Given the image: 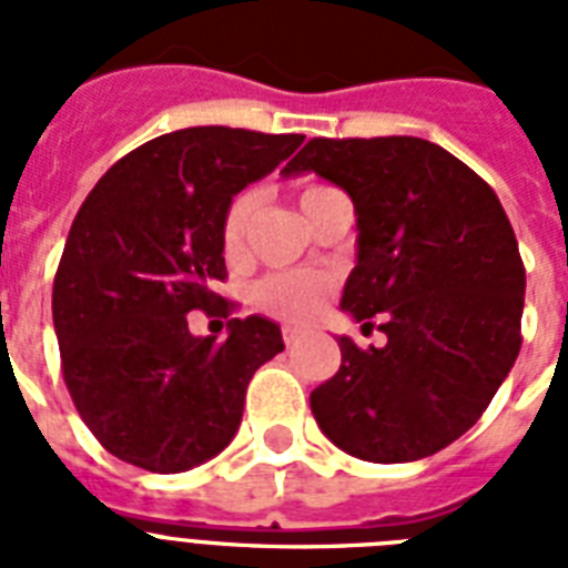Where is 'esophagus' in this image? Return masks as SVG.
<instances>
[{
	"label": "esophagus",
	"mask_w": 568,
	"mask_h": 568,
	"mask_svg": "<svg viewBox=\"0 0 568 568\" xmlns=\"http://www.w3.org/2000/svg\"><path fill=\"white\" fill-rule=\"evenodd\" d=\"M303 336H306V329H303V327H283V342L288 347L297 345V342H301Z\"/></svg>",
	"instance_id": "esophagus-1"
}]
</instances>
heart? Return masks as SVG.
<instances>
[{
    "label": "heart",
    "mask_w": 568,
    "mask_h": 568,
    "mask_svg": "<svg viewBox=\"0 0 568 568\" xmlns=\"http://www.w3.org/2000/svg\"><path fill=\"white\" fill-rule=\"evenodd\" d=\"M321 185H310V189L301 191V205H306L312 196H318ZM258 196L256 191H244L232 200L230 212L223 217V247L230 256H235L241 247H244V239H247L250 221L256 214ZM329 280L321 274H312V271H297V274H274L262 280L253 292V301L262 312L274 315V318L285 321H303L310 318L312 312H318V306L327 301Z\"/></svg>",
    "instance_id": "obj_1"
}]
</instances>
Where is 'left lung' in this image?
Listing matches in <instances>:
<instances>
[{"mask_svg": "<svg viewBox=\"0 0 568 568\" xmlns=\"http://www.w3.org/2000/svg\"><path fill=\"white\" fill-rule=\"evenodd\" d=\"M318 173L351 196L356 265L342 312L379 315L383 347L336 336L338 372L310 395L333 445L413 463L484 415L521 347L525 265L495 191L424 138H315L283 176Z\"/></svg>", "mask_w": 568, "mask_h": 568, "instance_id": "1", "label": "left lung"}]
</instances>
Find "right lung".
I'll return each instance as SVG.
<instances>
[{
  "mask_svg": "<svg viewBox=\"0 0 568 568\" xmlns=\"http://www.w3.org/2000/svg\"><path fill=\"white\" fill-rule=\"evenodd\" d=\"M303 135L191 126L123 155L75 214L52 285L64 383L102 448L155 475L217 457L247 383L283 351L280 324L232 318L194 336L189 312L226 303L223 217ZM226 315V306H223Z\"/></svg>",
  "mask_w": 568,
  "mask_h": 568,
  "instance_id": "1",
  "label": "right lung"
}]
</instances>
